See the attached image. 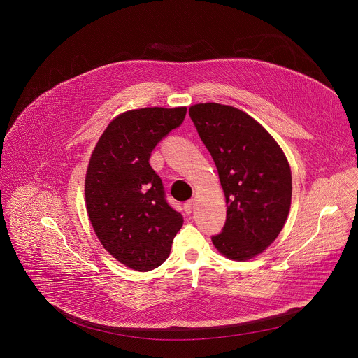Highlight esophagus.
Instances as JSON below:
<instances>
[{
    "mask_svg": "<svg viewBox=\"0 0 358 358\" xmlns=\"http://www.w3.org/2000/svg\"><path fill=\"white\" fill-rule=\"evenodd\" d=\"M193 205H194V200H189L185 204H184V209H185V213L190 215L192 210H193Z\"/></svg>",
    "mask_w": 358,
    "mask_h": 358,
    "instance_id": "obj_1",
    "label": "esophagus"
}]
</instances>
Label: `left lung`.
<instances>
[{
  "instance_id": "left-lung-1",
  "label": "left lung",
  "mask_w": 358,
  "mask_h": 358,
  "mask_svg": "<svg viewBox=\"0 0 358 358\" xmlns=\"http://www.w3.org/2000/svg\"><path fill=\"white\" fill-rule=\"evenodd\" d=\"M189 117L215 161L227 203V220L212 241L229 259H251L278 238L287 219V158L254 118L232 106L194 104Z\"/></svg>"
}]
</instances>
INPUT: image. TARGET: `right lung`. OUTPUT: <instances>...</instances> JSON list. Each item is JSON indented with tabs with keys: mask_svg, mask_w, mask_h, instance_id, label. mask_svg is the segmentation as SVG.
Masks as SVG:
<instances>
[{
	"mask_svg": "<svg viewBox=\"0 0 358 358\" xmlns=\"http://www.w3.org/2000/svg\"><path fill=\"white\" fill-rule=\"evenodd\" d=\"M185 115L187 107L123 113L104 130L88 164L85 204L94 231L111 255L136 271H150L168 259L184 222L149 159Z\"/></svg>",
	"mask_w": 358,
	"mask_h": 358,
	"instance_id": "1",
	"label": "right lung"
}]
</instances>
